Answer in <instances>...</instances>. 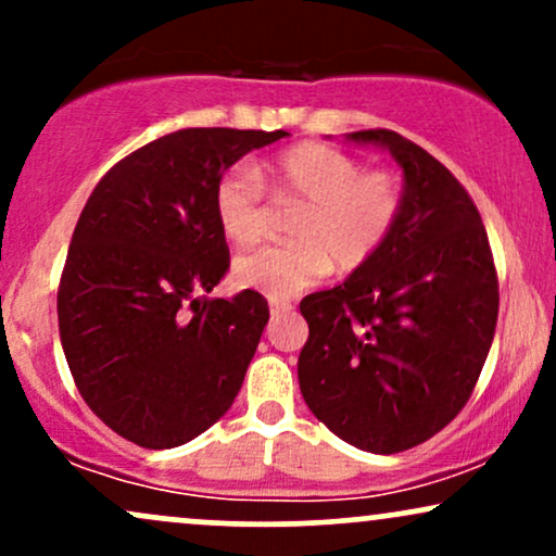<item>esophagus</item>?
I'll use <instances>...</instances> for the list:
<instances>
[{"instance_id": "obj_1", "label": "esophagus", "mask_w": 556, "mask_h": 556, "mask_svg": "<svg viewBox=\"0 0 556 556\" xmlns=\"http://www.w3.org/2000/svg\"><path fill=\"white\" fill-rule=\"evenodd\" d=\"M292 308H295V305H292L290 300H271L269 303L271 316H287V314H292Z\"/></svg>"}]
</instances>
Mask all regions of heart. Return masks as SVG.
Listing matches in <instances>:
<instances>
[{
	"label": "heart",
	"mask_w": 556,
	"mask_h": 556,
	"mask_svg": "<svg viewBox=\"0 0 556 556\" xmlns=\"http://www.w3.org/2000/svg\"><path fill=\"white\" fill-rule=\"evenodd\" d=\"M300 203L287 245H264L235 264L240 285L269 300H287L331 271L358 269L381 251L400 216V185L389 172L363 169L353 156L324 143L285 149L264 169L240 162L219 177L214 212L222 232L238 245L266 235L269 203Z\"/></svg>",
	"instance_id": "obj_1"
}]
</instances>
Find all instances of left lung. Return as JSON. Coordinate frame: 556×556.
Instances as JSON below:
<instances>
[{"label": "left lung", "instance_id": "8db88e82", "mask_svg": "<svg viewBox=\"0 0 556 556\" xmlns=\"http://www.w3.org/2000/svg\"><path fill=\"white\" fill-rule=\"evenodd\" d=\"M405 175L397 225L342 285L300 300L305 405L358 450L424 444L463 410L486 363L500 282L486 229L457 177L394 130H358Z\"/></svg>", "mask_w": 556, "mask_h": 556}]
</instances>
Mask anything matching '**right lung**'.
<instances>
[{
  "mask_svg": "<svg viewBox=\"0 0 556 556\" xmlns=\"http://www.w3.org/2000/svg\"><path fill=\"white\" fill-rule=\"evenodd\" d=\"M285 130L188 127L101 177L70 242L56 316L86 405L146 450L180 446L238 397L269 305L256 290L208 300L229 269L219 177Z\"/></svg>",
  "mask_w": 556,
  "mask_h": 556,
  "instance_id": "right-lung-1",
  "label": "right lung"
}]
</instances>
